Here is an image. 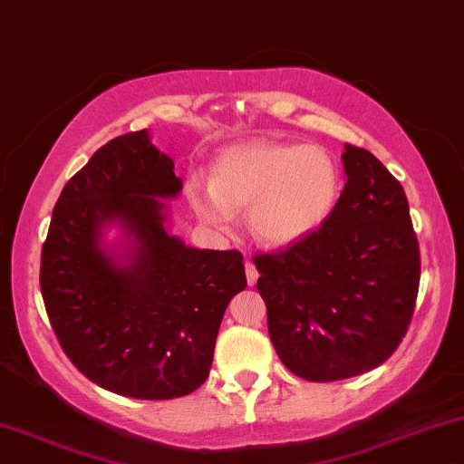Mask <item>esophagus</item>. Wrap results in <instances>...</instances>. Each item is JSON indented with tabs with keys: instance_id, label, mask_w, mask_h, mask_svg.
Listing matches in <instances>:
<instances>
[{
	"instance_id": "esophagus-1",
	"label": "esophagus",
	"mask_w": 464,
	"mask_h": 464,
	"mask_svg": "<svg viewBox=\"0 0 464 464\" xmlns=\"http://www.w3.org/2000/svg\"><path fill=\"white\" fill-rule=\"evenodd\" d=\"M246 277H248V286H255L256 277H258V271H256V267L250 261L246 263Z\"/></svg>"
}]
</instances>
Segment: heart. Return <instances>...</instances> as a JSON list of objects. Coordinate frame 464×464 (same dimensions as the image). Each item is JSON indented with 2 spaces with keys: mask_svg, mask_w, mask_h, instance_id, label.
<instances>
[{
  "mask_svg": "<svg viewBox=\"0 0 464 464\" xmlns=\"http://www.w3.org/2000/svg\"><path fill=\"white\" fill-rule=\"evenodd\" d=\"M339 190V168L324 148L256 140L222 152L212 168V187L193 180L188 195L214 227L228 225L233 209L250 206L252 236L280 248L323 227Z\"/></svg>",
  "mask_w": 464,
  "mask_h": 464,
  "instance_id": "b5f03b06",
  "label": "heart"
}]
</instances>
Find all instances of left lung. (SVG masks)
I'll list each match as a JSON object with an SVG mask.
<instances>
[{"mask_svg":"<svg viewBox=\"0 0 464 464\" xmlns=\"http://www.w3.org/2000/svg\"><path fill=\"white\" fill-rule=\"evenodd\" d=\"M348 180L324 225L252 256L271 343L299 378L335 382L380 367L416 307L420 246L401 182L365 148L345 144Z\"/></svg>","mask_w":464,"mask_h":464,"instance_id":"1","label":"left lung"}]
</instances>
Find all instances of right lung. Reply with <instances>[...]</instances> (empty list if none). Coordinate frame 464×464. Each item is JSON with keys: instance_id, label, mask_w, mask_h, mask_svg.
Instances as JSON below:
<instances>
[{"instance_id": "obj_1", "label": "right lung", "mask_w": 464, "mask_h": 464, "mask_svg": "<svg viewBox=\"0 0 464 464\" xmlns=\"http://www.w3.org/2000/svg\"><path fill=\"white\" fill-rule=\"evenodd\" d=\"M180 188L174 160L146 129L121 135L61 190L42 246L40 290L61 348L80 373L122 397L197 391L228 301L246 288L242 252L197 250L165 231L157 197ZM110 219L136 237L127 268L98 248Z\"/></svg>"}]
</instances>
